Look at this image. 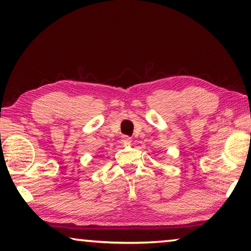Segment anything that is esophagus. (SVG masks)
Segmentation results:
<instances>
[{
    "mask_svg": "<svg viewBox=\"0 0 251 251\" xmlns=\"http://www.w3.org/2000/svg\"><path fill=\"white\" fill-rule=\"evenodd\" d=\"M122 141H123V143L129 144L130 142H132V137H129V136H127V135H124V136L122 137Z\"/></svg>",
    "mask_w": 251,
    "mask_h": 251,
    "instance_id": "1",
    "label": "esophagus"
}]
</instances>
